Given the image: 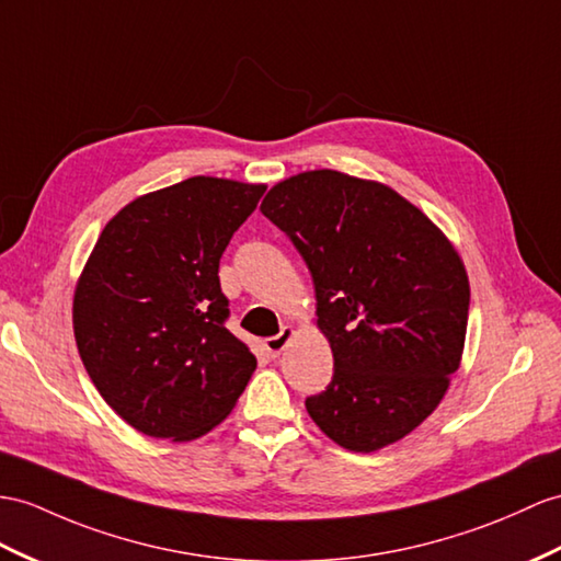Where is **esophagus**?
Segmentation results:
<instances>
[{
    "instance_id": "34e87169",
    "label": "esophagus",
    "mask_w": 561,
    "mask_h": 561,
    "mask_svg": "<svg viewBox=\"0 0 561 561\" xmlns=\"http://www.w3.org/2000/svg\"><path fill=\"white\" fill-rule=\"evenodd\" d=\"M293 333H295L293 328L285 325L278 335H271V337L264 340V347H266V352L271 354V357H278V354H280L285 347H288Z\"/></svg>"
}]
</instances>
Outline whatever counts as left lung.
Returning a JSON list of instances; mask_svg holds the SVG:
<instances>
[{
    "label": "left lung",
    "instance_id": "obj_1",
    "mask_svg": "<svg viewBox=\"0 0 561 561\" xmlns=\"http://www.w3.org/2000/svg\"><path fill=\"white\" fill-rule=\"evenodd\" d=\"M262 214L305 259L333 350L309 416L352 453L402 440L459 368L471 295L457 250L394 190L340 171L288 178Z\"/></svg>",
    "mask_w": 561,
    "mask_h": 561
}]
</instances>
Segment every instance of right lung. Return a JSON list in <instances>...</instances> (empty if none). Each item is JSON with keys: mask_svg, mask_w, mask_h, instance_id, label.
<instances>
[{"mask_svg": "<svg viewBox=\"0 0 561 561\" xmlns=\"http://www.w3.org/2000/svg\"><path fill=\"white\" fill-rule=\"evenodd\" d=\"M264 185L195 175L123 207L78 280L73 331L104 402L152 438L193 440L256 368L228 331L218 262Z\"/></svg>", "mask_w": 561, "mask_h": 561, "instance_id": "right-lung-1", "label": "right lung"}]
</instances>
